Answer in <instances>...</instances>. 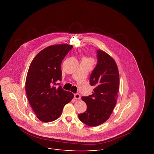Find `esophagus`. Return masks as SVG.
Here are the masks:
<instances>
[{
	"instance_id": "34e87169",
	"label": "esophagus",
	"mask_w": 154,
	"mask_h": 154,
	"mask_svg": "<svg viewBox=\"0 0 154 154\" xmlns=\"http://www.w3.org/2000/svg\"><path fill=\"white\" fill-rule=\"evenodd\" d=\"M74 98H75V99H77V100L80 99V95L79 94H78V93L75 94H74Z\"/></svg>"
}]
</instances>
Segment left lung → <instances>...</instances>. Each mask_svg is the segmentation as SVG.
<instances>
[{
  "instance_id": "obj_1",
  "label": "left lung",
  "mask_w": 154,
  "mask_h": 154,
  "mask_svg": "<svg viewBox=\"0 0 154 154\" xmlns=\"http://www.w3.org/2000/svg\"><path fill=\"white\" fill-rule=\"evenodd\" d=\"M97 63L90 78L95 88L92 94L82 97L87 105L86 111L79 115V119L88 126L105 122L116 104L119 89V74L114 59L105 52L97 50Z\"/></svg>"
}]
</instances>
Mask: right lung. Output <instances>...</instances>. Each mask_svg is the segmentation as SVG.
<instances>
[{
  "label": "right lung",
  "mask_w": 154,
  "mask_h": 154,
  "mask_svg": "<svg viewBox=\"0 0 154 154\" xmlns=\"http://www.w3.org/2000/svg\"><path fill=\"white\" fill-rule=\"evenodd\" d=\"M72 48L67 44L48 46L35 56L30 65L26 91L33 112L42 122L58 119L64 105L74 97L72 93L56 86L57 81L61 80V62Z\"/></svg>",
  "instance_id": "add662e5"
}]
</instances>
